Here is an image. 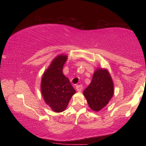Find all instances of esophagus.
<instances>
[{
    "mask_svg": "<svg viewBox=\"0 0 146 146\" xmlns=\"http://www.w3.org/2000/svg\"><path fill=\"white\" fill-rule=\"evenodd\" d=\"M82 89H83L82 85H78L76 86V91H78V92H80V91L82 90Z\"/></svg>",
    "mask_w": 146,
    "mask_h": 146,
    "instance_id": "esophagus-1",
    "label": "esophagus"
}]
</instances>
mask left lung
Returning <instances> with one entry per match:
<instances>
[{
    "label": "left lung",
    "instance_id": "obj_1",
    "mask_svg": "<svg viewBox=\"0 0 146 146\" xmlns=\"http://www.w3.org/2000/svg\"><path fill=\"white\" fill-rule=\"evenodd\" d=\"M83 94L92 110L98 111L104 108L114 94V85L108 71L98 68L93 74L92 81L83 91Z\"/></svg>",
    "mask_w": 146,
    "mask_h": 146
}]
</instances>
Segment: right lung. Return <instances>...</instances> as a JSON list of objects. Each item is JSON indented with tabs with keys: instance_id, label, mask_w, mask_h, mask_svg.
<instances>
[{
	"instance_id": "obj_1",
	"label": "right lung",
	"mask_w": 146,
	"mask_h": 146,
	"mask_svg": "<svg viewBox=\"0 0 146 146\" xmlns=\"http://www.w3.org/2000/svg\"><path fill=\"white\" fill-rule=\"evenodd\" d=\"M67 58L65 55H58L53 59L42 77L40 88L44 100L56 113L65 110L71 97L76 93L70 80L62 73Z\"/></svg>"
}]
</instances>
